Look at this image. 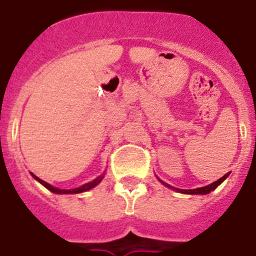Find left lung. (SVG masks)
<instances>
[{"mask_svg":"<svg viewBox=\"0 0 256 256\" xmlns=\"http://www.w3.org/2000/svg\"><path fill=\"white\" fill-rule=\"evenodd\" d=\"M228 176H229V173H226L225 176H222V177L220 178V180H218V181L212 182L211 184H207V186H204V188H192V190H184V188H173V186H170V184H165V182H162L160 180V178L158 177V181L161 182V184H164V186H166L168 188H172V190L177 191V192H181V194H190V195H206V194H210L211 191H214V188H218V184H221L222 182L225 181L228 178Z\"/></svg>","mask_w":256,"mask_h":256,"instance_id":"obj_1","label":"left lung"}]
</instances>
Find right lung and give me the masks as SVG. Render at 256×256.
Here are the masks:
<instances>
[{
  "label": "right lung",
  "instance_id": "1",
  "mask_svg": "<svg viewBox=\"0 0 256 256\" xmlns=\"http://www.w3.org/2000/svg\"><path fill=\"white\" fill-rule=\"evenodd\" d=\"M31 176L34 178H35L36 181L40 182V184L44 186V188H48L49 191H52V192H54V194H80V192H84V191H88L91 190V188H96L100 182L102 181V178H104V173H102V176H98V178H95L94 181L88 182V184H82V186H79V188H68V190H65V188H54V186H52V184H49L48 182L42 181V180H40L38 177H36L34 173H31Z\"/></svg>",
  "mask_w": 256,
  "mask_h": 256
}]
</instances>
